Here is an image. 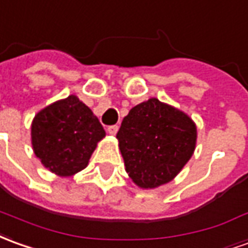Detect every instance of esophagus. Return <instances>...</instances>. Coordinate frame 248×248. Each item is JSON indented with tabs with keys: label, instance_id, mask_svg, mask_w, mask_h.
Wrapping results in <instances>:
<instances>
[{
	"label": "esophagus",
	"instance_id": "1",
	"mask_svg": "<svg viewBox=\"0 0 248 248\" xmlns=\"http://www.w3.org/2000/svg\"><path fill=\"white\" fill-rule=\"evenodd\" d=\"M118 124H112V126H108L107 127V131H108V134H111V136H115L117 134V131H118Z\"/></svg>",
	"mask_w": 248,
	"mask_h": 248
}]
</instances>
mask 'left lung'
<instances>
[{"label":"left lung","instance_id":"obj_1","mask_svg":"<svg viewBox=\"0 0 248 248\" xmlns=\"http://www.w3.org/2000/svg\"><path fill=\"white\" fill-rule=\"evenodd\" d=\"M117 138L129 177L153 189L172 181L190 160L197 127L188 114L150 98L130 110Z\"/></svg>","mask_w":248,"mask_h":248}]
</instances>
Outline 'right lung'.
<instances>
[{
    "label": "right lung",
    "instance_id": "obj_1",
    "mask_svg": "<svg viewBox=\"0 0 248 248\" xmlns=\"http://www.w3.org/2000/svg\"><path fill=\"white\" fill-rule=\"evenodd\" d=\"M105 137L106 131L99 119L76 95L40 110L31 126L34 155L60 177L83 170Z\"/></svg>",
    "mask_w": 248,
    "mask_h": 248
}]
</instances>
